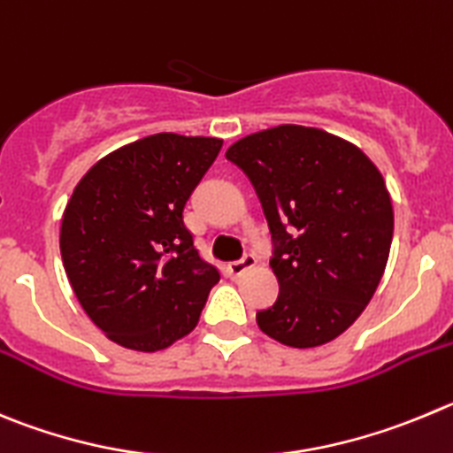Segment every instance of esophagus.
Returning a JSON list of instances; mask_svg holds the SVG:
<instances>
[{"instance_id":"1","label":"esophagus","mask_w":453,"mask_h":453,"mask_svg":"<svg viewBox=\"0 0 453 453\" xmlns=\"http://www.w3.org/2000/svg\"><path fill=\"white\" fill-rule=\"evenodd\" d=\"M255 265H257L255 255H246V257H243V259L232 261V264H227V274L236 279V277H241V274H246L250 268H255Z\"/></svg>"}]
</instances>
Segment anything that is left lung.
Listing matches in <instances>:
<instances>
[{
  "label": "left lung",
  "mask_w": 453,
  "mask_h": 453,
  "mask_svg": "<svg viewBox=\"0 0 453 453\" xmlns=\"http://www.w3.org/2000/svg\"><path fill=\"white\" fill-rule=\"evenodd\" d=\"M226 158L250 179L273 234L279 297L257 312L259 328L293 349L340 337L373 297L391 250L380 169L353 142L302 125L250 134Z\"/></svg>",
  "instance_id": "left-lung-1"
}]
</instances>
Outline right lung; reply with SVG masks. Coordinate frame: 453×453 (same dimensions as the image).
<instances>
[{
	"mask_svg": "<svg viewBox=\"0 0 453 453\" xmlns=\"http://www.w3.org/2000/svg\"><path fill=\"white\" fill-rule=\"evenodd\" d=\"M223 141L154 134L88 169L66 203L60 252L91 322L125 349H167L194 331L221 274L183 210Z\"/></svg>",
	"mask_w": 453,
	"mask_h": 453,
	"instance_id": "add662e5",
	"label": "right lung"
}]
</instances>
